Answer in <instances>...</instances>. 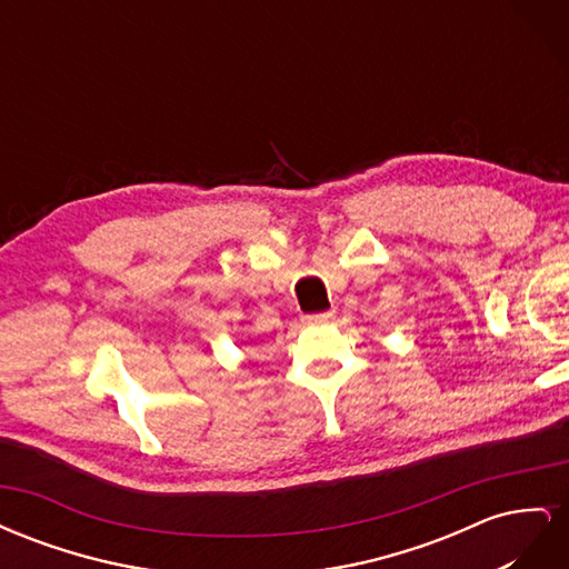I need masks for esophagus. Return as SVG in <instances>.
<instances>
[{
    "instance_id": "esophagus-1",
    "label": "esophagus",
    "mask_w": 569,
    "mask_h": 569,
    "mask_svg": "<svg viewBox=\"0 0 569 569\" xmlns=\"http://www.w3.org/2000/svg\"><path fill=\"white\" fill-rule=\"evenodd\" d=\"M332 318H335V311H322V313H308L301 320L306 325H325V322H330Z\"/></svg>"
}]
</instances>
